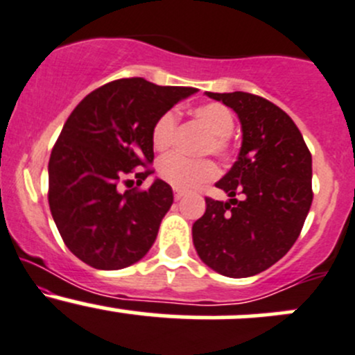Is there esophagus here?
Instances as JSON below:
<instances>
[{
  "label": "esophagus",
  "instance_id": "obj_1",
  "mask_svg": "<svg viewBox=\"0 0 355 355\" xmlns=\"http://www.w3.org/2000/svg\"><path fill=\"white\" fill-rule=\"evenodd\" d=\"M173 197H175V200H182V199H184V192H182V190H178V189H175L173 190Z\"/></svg>",
  "mask_w": 355,
  "mask_h": 355
}]
</instances>
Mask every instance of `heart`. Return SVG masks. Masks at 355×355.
I'll list each match as a JSON object with an SVG mask.
<instances>
[{"instance_id":"b5f03b06","label":"heart","mask_w":355,"mask_h":355,"mask_svg":"<svg viewBox=\"0 0 355 355\" xmlns=\"http://www.w3.org/2000/svg\"><path fill=\"white\" fill-rule=\"evenodd\" d=\"M192 117L209 132L204 143V153L225 156L230 151V136L234 129V115L221 103H204L192 110ZM177 130V114L168 110L156 119L151 129V143L156 151H165L171 146ZM158 175L175 189L192 190L212 180L218 173L211 159H189L171 153L158 162Z\"/></svg>"}]
</instances>
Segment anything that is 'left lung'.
Wrapping results in <instances>:
<instances>
[{"mask_svg":"<svg viewBox=\"0 0 355 355\" xmlns=\"http://www.w3.org/2000/svg\"><path fill=\"white\" fill-rule=\"evenodd\" d=\"M206 95L236 112L243 137L238 159L216 184L231 199L207 197L206 212L192 226L193 246L212 270L252 277L281 260L300 236L313 200L311 153L293 119L262 96Z\"/></svg>","mask_w":355,"mask_h":355,"instance_id":"obj_1","label":"left lung"}]
</instances>
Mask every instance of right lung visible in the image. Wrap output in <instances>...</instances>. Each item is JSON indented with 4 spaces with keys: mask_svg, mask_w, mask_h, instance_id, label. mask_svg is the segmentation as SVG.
<instances>
[{
    "mask_svg": "<svg viewBox=\"0 0 355 355\" xmlns=\"http://www.w3.org/2000/svg\"><path fill=\"white\" fill-rule=\"evenodd\" d=\"M197 89L124 78L85 96L62 128L49 159V207L73 255L100 270L139 262L173 204L166 182L121 192V182L155 158L156 119ZM153 171H137V185Z\"/></svg>",
    "mask_w": 355,
    "mask_h": 355,
    "instance_id": "add662e5",
    "label": "right lung"
}]
</instances>
